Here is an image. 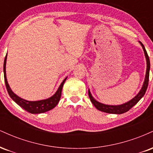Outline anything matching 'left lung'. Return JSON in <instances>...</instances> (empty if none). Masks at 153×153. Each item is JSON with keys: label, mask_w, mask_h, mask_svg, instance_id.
I'll return each mask as SVG.
<instances>
[{"label": "left lung", "mask_w": 153, "mask_h": 153, "mask_svg": "<svg viewBox=\"0 0 153 153\" xmlns=\"http://www.w3.org/2000/svg\"><path fill=\"white\" fill-rule=\"evenodd\" d=\"M140 45H141L142 47H143L144 53H145V58H146V62H147V69H146V74H145V80H144L143 85L142 86V88L140 89V91H139V93L136 96H134L133 99H131L130 101H127V102L122 103L120 105H108V104H104V103H100L99 101H96V99L93 97V96L91 94V91L88 89V96L90 98L91 101L92 102L94 106L97 108L98 110L101 111L103 112H106V113L108 114H124L125 112H127L131 108H132L135 104H137V103L140 101L142 98L143 97L144 95H145V92H146L147 86H148V82H149V75H150V59H149L148 54L147 53V51L145 50L144 45L142 44V42H139Z\"/></svg>", "instance_id": "left-lung-1"}]
</instances>
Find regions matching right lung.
I'll use <instances>...</instances> for the list:
<instances>
[{
	"label": "right lung",
	"mask_w": 153,
	"mask_h": 153,
	"mask_svg": "<svg viewBox=\"0 0 153 153\" xmlns=\"http://www.w3.org/2000/svg\"><path fill=\"white\" fill-rule=\"evenodd\" d=\"M6 59L7 54L4 59V64H3V73H4V80L5 83H6V89L8 94H9L10 97L19 106H20L22 108H24V109L26 110V111L29 112V113L31 114L45 113V112L48 111L52 109V108H54V107L57 106V103H59V99H60L63 85H64L65 82L68 77H66V78L63 80V81L62 82V83L60 84V85H59L58 89H57V91L55 92V94H54L53 96H51V97L46 99L39 100V101H27V100H25L24 99H22L21 97H19V96L15 94L12 91L11 89H10L9 85H8V80H7L6 78Z\"/></svg>",
	"instance_id": "right-lung-1"
}]
</instances>
